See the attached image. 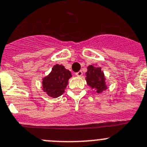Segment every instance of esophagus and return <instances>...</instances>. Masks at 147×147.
I'll return each mask as SVG.
<instances>
[{"mask_svg":"<svg viewBox=\"0 0 147 147\" xmlns=\"http://www.w3.org/2000/svg\"><path fill=\"white\" fill-rule=\"evenodd\" d=\"M75 75L78 77H81L82 75H83V72H82V71H79V72H76V73H75Z\"/></svg>","mask_w":147,"mask_h":147,"instance_id":"obj_1","label":"esophagus"}]
</instances>
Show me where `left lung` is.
<instances>
[{
  "instance_id": "8db88e82",
  "label": "left lung",
  "mask_w": 147,
  "mask_h": 147,
  "mask_svg": "<svg viewBox=\"0 0 147 147\" xmlns=\"http://www.w3.org/2000/svg\"><path fill=\"white\" fill-rule=\"evenodd\" d=\"M87 69L86 73L87 85L92 89L96 90L98 94H101L104 90L107 89L105 73L101 70V67H98L96 64L89 65Z\"/></svg>"
}]
</instances>
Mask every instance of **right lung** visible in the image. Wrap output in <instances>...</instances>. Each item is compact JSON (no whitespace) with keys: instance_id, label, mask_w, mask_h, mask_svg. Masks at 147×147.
Returning a JSON list of instances; mask_svg holds the SVG:
<instances>
[{"instance_id":"obj_1","label":"right lung","mask_w":147,"mask_h":147,"mask_svg":"<svg viewBox=\"0 0 147 147\" xmlns=\"http://www.w3.org/2000/svg\"><path fill=\"white\" fill-rule=\"evenodd\" d=\"M71 72L61 64H55L47 76L42 79V88L49 96L57 98L64 93L68 81L72 78Z\"/></svg>"}]
</instances>
